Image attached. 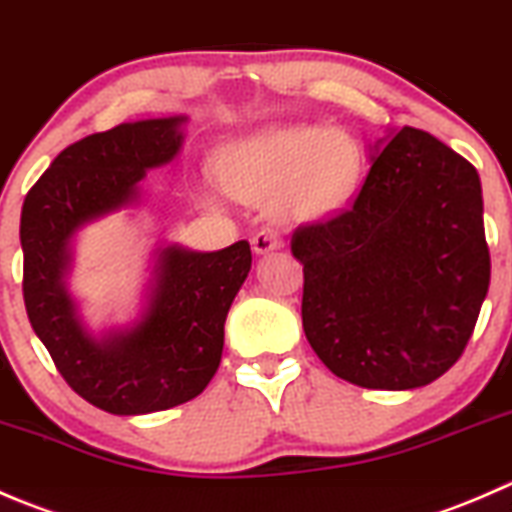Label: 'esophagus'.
Segmentation results:
<instances>
[{"instance_id": "1", "label": "esophagus", "mask_w": 512, "mask_h": 512, "mask_svg": "<svg viewBox=\"0 0 512 512\" xmlns=\"http://www.w3.org/2000/svg\"><path fill=\"white\" fill-rule=\"evenodd\" d=\"M251 246H254V254L263 256V254H271V251L281 249L283 239L276 234V231L263 229V231H258V234L254 236V241H251Z\"/></svg>"}]
</instances>
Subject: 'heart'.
I'll return each mask as SVG.
<instances>
[{
	"label": "heart",
	"instance_id": "1",
	"mask_svg": "<svg viewBox=\"0 0 512 512\" xmlns=\"http://www.w3.org/2000/svg\"><path fill=\"white\" fill-rule=\"evenodd\" d=\"M361 149L343 129L271 126L221 149L219 179L251 204L273 201L283 221L318 224L341 214L361 179ZM211 199V191H204Z\"/></svg>",
	"mask_w": 512,
	"mask_h": 512
}]
</instances>
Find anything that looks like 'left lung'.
I'll return each instance as SVG.
<instances>
[{
  "label": "left lung",
  "instance_id": "8db88e82",
  "mask_svg": "<svg viewBox=\"0 0 512 512\" xmlns=\"http://www.w3.org/2000/svg\"><path fill=\"white\" fill-rule=\"evenodd\" d=\"M348 211L298 226L303 331L331 373L408 391L460 358L490 283L483 191L473 164L413 126L371 146Z\"/></svg>",
  "mask_w": 512,
  "mask_h": 512
}]
</instances>
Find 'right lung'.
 <instances>
[{
  "label": "right lung",
  "instance_id": "add662e5",
  "mask_svg": "<svg viewBox=\"0 0 512 512\" xmlns=\"http://www.w3.org/2000/svg\"><path fill=\"white\" fill-rule=\"evenodd\" d=\"M186 116L141 119L67 146L22 206L24 306L64 381L114 416L166 411L199 396L224 351V323L251 271L249 241L221 251L161 244L141 313L94 333L67 288L84 226L139 206L141 179L176 159Z\"/></svg>",
  "mask_w": 512,
  "mask_h": 512
}]
</instances>
